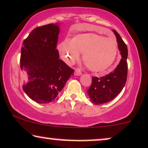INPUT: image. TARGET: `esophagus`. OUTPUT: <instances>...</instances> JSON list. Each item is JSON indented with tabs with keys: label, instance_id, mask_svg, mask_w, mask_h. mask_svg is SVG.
Returning <instances> with one entry per match:
<instances>
[{
	"label": "esophagus",
	"instance_id": "obj_1",
	"mask_svg": "<svg viewBox=\"0 0 148 148\" xmlns=\"http://www.w3.org/2000/svg\"><path fill=\"white\" fill-rule=\"evenodd\" d=\"M74 74L76 76H81L82 74V72H81V70L79 69H75V72H74Z\"/></svg>",
	"mask_w": 148,
	"mask_h": 148
}]
</instances>
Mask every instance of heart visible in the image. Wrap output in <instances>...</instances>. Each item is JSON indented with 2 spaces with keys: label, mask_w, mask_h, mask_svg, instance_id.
Wrapping results in <instances>:
<instances>
[{
  "label": "heart",
  "mask_w": 148,
  "mask_h": 148,
  "mask_svg": "<svg viewBox=\"0 0 148 148\" xmlns=\"http://www.w3.org/2000/svg\"><path fill=\"white\" fill-rule=\"evenodd\" d=\"M58 50L69 64L75 63L83 53V60L92 72H103L112 65L118 53L116 40L94 33L81 34L72 40L65 39Z\"/></svg>",
  "instance_id": "b5f03b06"
}]
</instances>
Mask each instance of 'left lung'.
I'll use <instances>...</instances> for the list:
<instances>
[{"label": "left lung", "mask_w": 148, "mask_h": 148, "mask_svg": "<svg viewBox=\"0 0 148 148\" xmlns=\"http://www.w3.org/2000/svg\"><path fill=\"white\" fill-rule=\"evenodd\" d=\"M116 38L121 59L113 72L101 78L92 77L88 94L94 104L101 105L113 100L120 94L126 83L127 76V47L116 31L112 30Z\"/></svg>", "instance_id": "1"}]
</instances>
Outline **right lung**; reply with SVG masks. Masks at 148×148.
Returning a JSON list of instances; mask_svg holds the SVG:
<instances>
[{
  "mask_svg": "<svg viewBox=\"0 0 148 148\" xmlns=\"http://www.w3.org/2000/svg\"><path fill=\"white\" fill-rule=\"evenodd\" d=\"M59 24L38 27L25 39L21 48V69L25 71L23 89L36 102L57 99L74 69L59 59L56 49Z\"/></svg>",
  "mask_w": 148,
  "mask_h": 148,
  "instance_id": "add662e5",
  "label": "right lung"
}]
</instances>
